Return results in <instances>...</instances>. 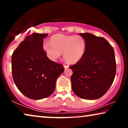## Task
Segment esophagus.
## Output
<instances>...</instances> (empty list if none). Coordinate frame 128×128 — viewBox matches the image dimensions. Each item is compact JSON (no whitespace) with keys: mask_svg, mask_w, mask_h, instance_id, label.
Listing matches in <instances>:
<instances>
[{"mask_svg":"<svg viewBox=\"0 0 128 128\" xmlns=\"http://www.w3.org/2000/svg\"><path fill=\"white\" fill-rule=\"evenodd\" d=\"M64 69H66V68H69V66H68V65H66V64H64Z\"/></svg>","mask_w":128,"mask_h":128,"instance_id":"obj_1","label":"esophagus"}]
</instances>
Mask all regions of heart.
Returning a JSON list of instances; mask_svg holds the SVG:
<instances>
[{
    "label": "heart",
    "mask_w": 128,
    "mask_h": 128,
    "mask_svg": "<svg viewBox=\"0 0 128 128\" xmlns=\"http://www.w3.org/2000/svg\"><path fill=\"white\" fill-rule=\"evenodd\" d=\"M86 48V41L80 36L57 34L52 36L50 41L43 42V49L47 56L56 60L63 52L64 59L70 64H76L82 59Z\"/></svg>",
    "instance_id": "obj_1"
}]
</instances>
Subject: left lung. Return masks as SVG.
<instances>
[{
  "instance_id": "left-lung-1",
  "label": "left lung",
  "mask_w": 128,
  "mask_h": 128,
  "mask_svg": "<svg viewBox=\"0 0 128 128\" xmlns=\"http://www.w3.org/2000/svg\"><path fill=\"white\" fill-rule=\"evenodd\" d=\"M86 48L80 60L69 68L73 70L72 88L78 97L96 100L109 90L116 74L114 50L103 37L90 33H80Z\"/></svg>"
}]
</instances>
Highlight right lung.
I'll return each instance as SVG.
<instances>
[{"label":"right lung","instance_id":"add662e5","mask_svg":"<svg viewBox=\"0 0 128 128\" xmlns=\"http://www.w3.org/2000/svg\"><path fill=\"white\" fill-rule=\"evenodd\" d=\"M48 34L32 33L26 36L12 56L14 82L22 94L32 100L51 95L57 78L64 70L62 64L50 60L44 50L43 40Z\"/></svg>","mask_w":128,"mask_h":128}]
</instances>
